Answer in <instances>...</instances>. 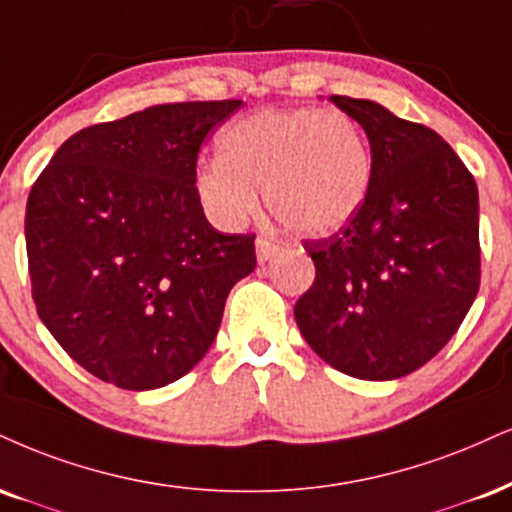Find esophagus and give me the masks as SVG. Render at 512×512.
Here are the masks:
<instances>
[{"label": "esophagus", "mask_w": 512, "mask_h": 512, "mask_svg": "<svg viewBox=\"0 0 512 512\" xmlns=\"http://www.w3.org/2000/svg\"><path fill=\"white\" fill-rule=\"evenodd\" d=\"M255 250H257V262L264 264V262L272 260L276 252H279V243H274L272 238L260 236L255 240Z\"/></svg>", "instance_id": "1"}]
</instances>
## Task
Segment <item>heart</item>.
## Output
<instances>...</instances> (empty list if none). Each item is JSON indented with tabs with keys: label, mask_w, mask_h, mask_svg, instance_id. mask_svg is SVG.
<instances>
[{
	"label": "heart",
	"mask_w": 512,
	"mask_h": 512,
	"mask_svg": "<svg viewBox=\"0 0 512 512\" xmlns=\"http://www.w3.org/2000/svg\"><path fill=\"white\" fill-rule=\"evenodd\" d=\"M372 152L353 116L319 107L260 109L229 123L219 157L200 164L195 190L221 226H240L260 209L303 236H334L365 207Z\"/></svg>",
	"instance_id": "1"
}]
</instances>
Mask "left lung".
Masks as SVG:
<instances>
[{"label":"left lung","instance_id":"1","mask_svg":"<svg viewBox=\"0 0 512 512\" xmlns=\"http://www.w3.org/2000/svg\"><path fill=\"white\" fill-rule=\"evenodd\" d=\"M329 102L367 133L372 186L346 229L305 240L317 276L295 322L338 372L400 379L451 341L477 298V183L432 128L372 100Z\"/></svg>","mask_w":512,"mask_h":512}]
</instances>
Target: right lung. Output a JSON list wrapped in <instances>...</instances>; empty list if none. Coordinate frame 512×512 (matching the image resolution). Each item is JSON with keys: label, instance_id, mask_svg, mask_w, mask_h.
<instances>
[{"label": "right lung", "instance_id": "obj_1", "mask_svg": "<svg viewBox=\"0 0 512 512\" xmlns=\"http://www.w3.org/2000/svg\"><path fill=\"white\" fill-rule=\"evenodd\" d=\"M240 104H157L83 128L30 188L38 315L107 384L150 391L188 374L255 269V236L219 233L195 190L202 140Z\"/></svg>", "mask_w": 512, "mask_h": 512}]
</instances>
